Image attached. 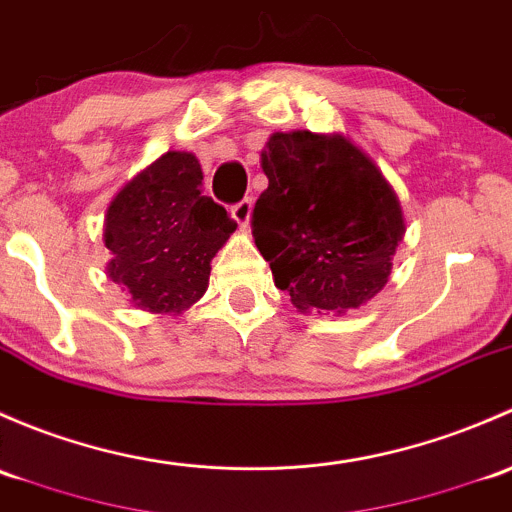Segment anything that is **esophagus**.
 Listing matches in <instances>:
<instances>
[{
    "mask_svg": "<svg viewBox=\"0 0 512 512\" xmlns=\"http://www.w3.org/2000/svg\"><path fill=\"white\" fill-rule=\"evenodd\" d=\"M251 212H254V202H251V199H241V202H236L234 207H231V217H234V221L241 226V229L249 226Z\"/></svg>",
    "mask_w": 512,
    "mask_h": 512,
    "instance_id": "esophagus-1",
    "label": "esophagus"
}]
</instances>
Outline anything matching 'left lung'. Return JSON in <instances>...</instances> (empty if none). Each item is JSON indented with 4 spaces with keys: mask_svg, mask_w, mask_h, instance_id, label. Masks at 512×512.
Segmentation results:
<instances>
[{
    "mask_svg": "<svg viewBox=\"0 0 512 512\" xmlns=\"http://www.w3.org/2000/svg\"><path fill=\"white\" fill-rule=\"evenodd\" d=\"M268 189L251 219L273 283L300 313L360 308L389 281L402 204L374 160L340 133H273L261 150Z\"/></svg>",
    "mask_w": 512,
    "mask_h": 512,
    "instance_id": "obj_1",
    "label": "left lung"
}]
</instances>
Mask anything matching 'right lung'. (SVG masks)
I'll use <instances>...</instances> for the list:
<instances>
[{
	"instance_id": "add662e5",
	"label": "right lung",
	"mask_w": 512,
	"mask_h": 512,
	"mask_svg": "<svg viewBox=\"0 0 512 512\" xmlns=\"http://www.w3.org/2000/svg\"><path fill=\"white\" fill-rule=\"evenodd\" d=\"M194 152L170 150L138 172L108 204L105 273L135 308L179 315L209 286L212 258L234 234V219L202 192Z\"/></svg>"
}]
</instances>
